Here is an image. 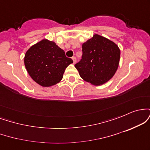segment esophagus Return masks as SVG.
<instances>
[{"label":"esophagus","instance_id":"obj_1","mask_svg":"<svg viewBox=\"0 0 150 150\" xmlns=\"http://www.w3.org/2000/svg\"><path fill=\"white\" fill-rule=\"evenodd\" d=\"M72 59H73V63H76V58H75V56H73V57H72Z\"/></svg>","mask_w":150,"mask_h":150}]
</instances>
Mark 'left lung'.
<instances>
[{"label":"left lung","instance_id":"obj_1","mask_svg":"<svg viewBox=\"0 0 150 150\" xmlns=\"http://www.w3.org/2000/svg\"><path fill=\"white\" fill-rule=\"evenodd\" d=\"M82 48V58L75 65L80 77L94 85L108 82L118 69L120 54L118 46L109 39L94 34Z\"/></svg>","mask_w":150,"mask_h":150}]
</instances>
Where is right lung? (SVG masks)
Returning <instances> with one entry per match:
<instances>
[{
    "label": "right lung",
    "instance_id": "add662e5",
    "mask_svg": "<svg viewBox=\"0 0 150 150\" xmlns=\"http://www.w3.org/2000/svg\"><path fill=\"white\" fill-rule=\"evenodd\" d=\"M73 62L56 43L47 39L31 46L25 56V65L29 75L43 87L59 82L65 68Z\"/></svg>",
    "mask_w": 150,
    "mask_h": 150
}]
</instances>
